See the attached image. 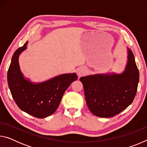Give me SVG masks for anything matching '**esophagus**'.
<instances>
[{"mask_svg": "<svg viewBox=\"0 0 147 147\" xmlns=\"http://www.w3.org/2000/svg\"><path fill=\"white\" fill-rule=\"evenodd\" d=\"M86 73V69L84 67H80L77 70V74L78 76H82Z\"/></svg>", "mask_w": 147, "mask_h": 147, "instance_id": "esophagus-1", "label": "esophagus"}]
</instances>
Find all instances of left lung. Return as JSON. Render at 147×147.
Returning a JSON list of instances; mask_svg holds the SVG:
<instances>
[{"mask_svg":"<svg viewBox=\"0 0 147 147\" xmlns=\"http://www.w3.org/2000/svg\"><path fill=\"white\" fill-rule=\"evenodd\" d=\"M127 62L121 73H107L82 76L87 105L93 115L111 117L132 102L139 83V73L131 50L127 48Z\"/></svg>","mask_w":147,"mask_h":147,"instance_id":"1","label":"left lung"}]
</instances>
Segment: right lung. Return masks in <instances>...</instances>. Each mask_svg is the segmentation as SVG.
Instances as JSON below:
<instances>
[{"instance_id":"add662e5","label":"right lung","mask_w":147,"mask_h":147,"mask_svg":"<svg viewBox=\"0 0 147 147\" xmlns=\"http://www.w3.org/2000/svg\"><path fill=\"white\" fill-rule=\"evenodd\" d=\"M28 41L15 52L8 71L11 95L22 111L38 118H45L58 109L65 91L78 78L75 73L58 75L42 82H33L21 71L19 57L27 48Z\"/></svg>"}]
</instances>
